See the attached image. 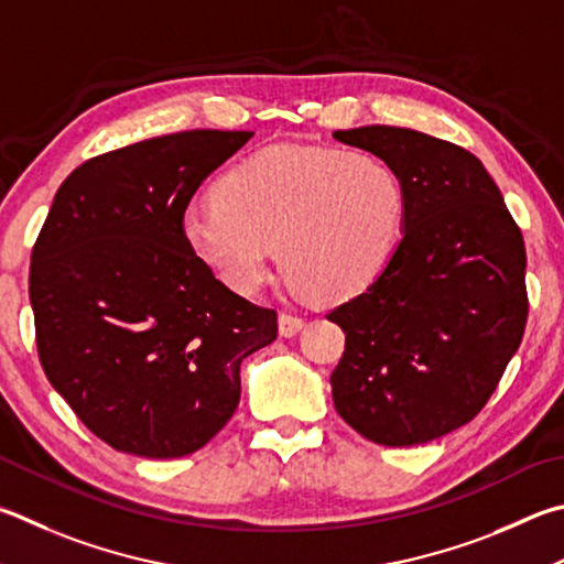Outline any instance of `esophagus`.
Segmentation results:
<instances>
[{
	"label": "esophagus",
	"mask_w": 564,
	"mask_h": 564,
	"mask_svg": "<svg viewBox=\"0 0 564 564\" xmlns=\"http://www.w3.org/2000/svg\"><path fill=\"white\" fill-rule=\"evenodd\" d=\"M305 321L301 315H293V313H281L279 315V330L283 337H293L295 333L303 330Z\"/></svg>",
	"instance_id": "1"
}]
</instances>
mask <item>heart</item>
Segmentation results:
<instances>
[{"label": "heart", "mask_w": 564, "mask_h": 564, "mask_svg": "<svg viewBox=\"0 0 564 564\" xmlns=\"http://www.w3.org/2000/svg\"><path fill=\"white\" fill-rule=\"evenodd\" d=\"M404 214L402 177L372 152L275 145L224 172L182 237L234 293L263 289L273 247L295 289L337 301L387 269Z\"/></svg>", "instance_id": "1"}]
</instances>
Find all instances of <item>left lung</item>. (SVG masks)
Segmentation results:
<instances>
[{
	"label": "left lung",
	"instance_id": "8db88e82",
	"mask_svg": "<svg viewBox=\"0 0 564 564\" xmlns=\"http://www.w3.org/2000/svg\"><path fill=\"white\" fill-rule=\"evenodd\" d=\"M333 138L389 162L406 192L392 261L327 313L345 333L333 402L375 444L434 442L486 406L523 340V234L480 160L454 142L392 126Z\"/></svg>",
	"mask_w": 564,
	"mask_h": 564
}]
</instances>
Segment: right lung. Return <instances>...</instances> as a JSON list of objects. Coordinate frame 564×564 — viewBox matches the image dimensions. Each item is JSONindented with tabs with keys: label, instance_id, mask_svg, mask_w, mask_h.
I'll return each instance as SVG.
<instances>
[{
	"label": "right lung",
	"instance_id": "add662e5",
	"mask_svg": "<svg viewBox=\"0 0 564 564\" xmlns=\"http://www.w3.org/2000/svg\"><path fill=\"white\" fill-rule=\"evenodd\" d=\"M249 130H184L90 158L61 184L29 269L39 360L98 438L180 458L217 436L243 357L279 317L229 291L182 237L187 204Z\"/></svg>",
	"mask_w": 564,
	"mask_h": 564
}]
</instances>
